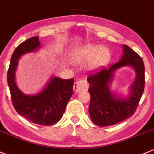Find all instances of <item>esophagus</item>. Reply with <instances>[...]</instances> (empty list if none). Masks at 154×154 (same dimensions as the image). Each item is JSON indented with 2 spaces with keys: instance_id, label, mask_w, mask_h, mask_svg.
<instances>
[{
  "instance_id": "esophagus-1",
  "label": "esophagus",
  "mask_w": 154,
  "mask_h": 154,
  "mask_svg": "<svg viewBox=\"0 0 154 154\" xmlns=\"http://www.w3.org/2000/svg\"><path fill=\"white\" fill-rule=\"evenodd\" d=\"M88 88V84L85 80H79L76 81L74 84L73 90L75 93H79L82 90H87Z\"/></svg>"
}]
</instances>
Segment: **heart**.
I'll return each instance as SVG.
<instances>
[{"instance_id":"1","label":"heart","mask_w":154,"mask_h":154,"mask_svg":"<svg viewBox=\"0 0 154 154\" xmlns=\"http://www.w3.org/2000/svg\"><path fill=\"white\" fill-rule=\"evenodd\" d=\"M110 50L105 47L87 44L75 49L71 55V59L75 64L88 62L89 70L94 71L106 66L110 60Z\"/></svg>"}]
</instances>
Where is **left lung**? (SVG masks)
Returning <instances> with one entry per match:
<instances>
[{"label":"left lung","instance_id":"1","mask_svg":"<svg viewBox=\"0 0 154 154\" xmlns=\"http://www.w3.org/2000/svg\"><path fill=\"white\" fill-rule=\"evenodd\" d=\"M123 54L119 61L107 69L90 75L89 113L93 123L101 127L110 126L129 118L136 111L145 88V66L142 58L128 46L122 45ZM132 67L136 72L134 82L128 96L117 95L110 90V84L117 69Z\"/></svg>","mask_w":154,"mask_h":154}]
</instances>
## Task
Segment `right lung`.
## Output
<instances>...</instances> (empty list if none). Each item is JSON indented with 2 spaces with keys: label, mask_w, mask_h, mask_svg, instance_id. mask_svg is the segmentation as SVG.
<instances>
[{
  "label": "right lung",
  "mask_w": 154,
  "mask_h": 154,
  "mask_svg": "<svg viewBox=\"0 0 154 154\" xmlns=\"http://www.w3.org/2000/svg\"><path fill=\"white\" fill-rule=\"evenodd\" d=\"M42 44L38 36L27 39L15 50L7 72V82L12 104L22 116L35 124L51 125L61 119L66 106L73 93L74 79H65L53 76L44 88L35 94L27 95L18 88L15 72L21 56L40 50Z\"/></svg>",
  "instance_id": "1"
}]
</instances>
